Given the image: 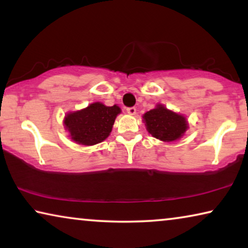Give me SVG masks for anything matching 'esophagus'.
I'll return each instance as SVG.
<instances>
[{
    "label": "esophagus",
    "mask_w": 248,
    "mask_h": 248,
    "mask_svg": "<svg viewBox=\"0 0 248 248\" xmlns=\"http://www.w3.org/2000/svg\"><path fill=\"white\" fill-rule=\"evenodd\" d=\"M127 112L129 114H131V116H134V114H136V108H134V107L127 108Z\"/></svg>",
    "instance_id": "34e87169"
}]
</instances>
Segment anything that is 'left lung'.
<instances>
[{
	"instance_id": "left-lung-1",
	"label": "left lung",
	"mask_w": 248,
	"mask_h": 248,
	"mask_svg": "<svg viewBox=\"0 0 248 248\" xmlns=\"http://www.w3.org/2000/svg\"><path fill=\"white\" fill-rule=\"evenodd\" d=\"M146 129L153 137L169 142L183 137L189 128L186 118L183 114L169 110L163 104H157L142 116Z\"/></svg>"
}]
</instances>
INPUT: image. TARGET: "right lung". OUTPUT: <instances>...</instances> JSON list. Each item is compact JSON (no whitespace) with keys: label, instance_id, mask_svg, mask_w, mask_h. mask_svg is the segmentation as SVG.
<instances>
[{"label":"right lung","instance_id":"right-lung-1","mask_svg":"<svg viewBox=\"0 0 248 248\" xmlns=\"http://www.w3.org/2000/svg\"><path fill=\"white\" fill-rule=\"evenodd\" d=\"M121 109L117 104L107 107L101 102L91 103L82 110L68 112L64 118L65 130L76 144L93 146L102 142L112 131L114 120Z\"/></svg>","mask_w":248,"mask_h":248}]
</instances>
